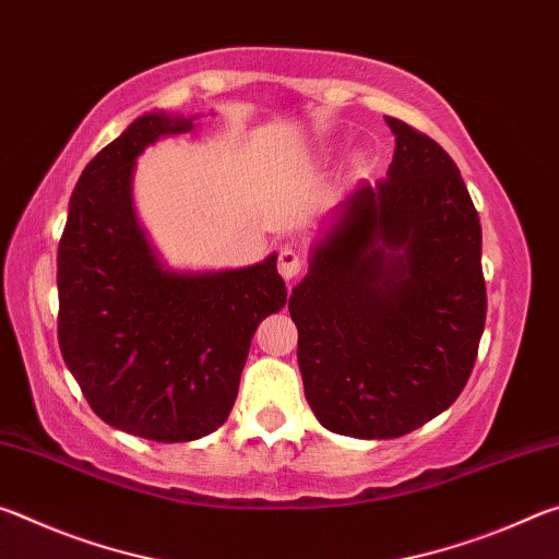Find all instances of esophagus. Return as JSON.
I'll return each instance as SVG.
<instances>
[{
  "label": "esophagus",
  "mask_w": 559,
  "mask_h": 559,
  "mask_svg": "<svg viewBox=\"0 0 559 559\" xmlns=\"http://www.w3.org/2000/svg\"><path fill=\"white\" fill-rule=\"evenodd\" d=\"M300 271H302V259L293 249H283L281 257H278V273H281V276L290 283L293 278L300 276Z\"/></svg>",
  "instance_id": "esophagus-1"
}]
</instances>
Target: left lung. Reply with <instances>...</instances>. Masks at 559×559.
<instances>
[{
	"label": "left lung",
	"instance_id": "1",
	"mask_svg": "<svg viewBox=\"0 0 559 559\" xmlns=\"http://www.w3.org/2000/svg\"><path fill=\"white\" fill-rule=\"evenodd\" d=\"M394 159L335 206L288 310L306 400L325 429L396 439L447 412L486 325L480 222L437 140L396 118Z\"/></svg>",
	"mask_w": 559,
	"mask_h": 559
}]
</instances>
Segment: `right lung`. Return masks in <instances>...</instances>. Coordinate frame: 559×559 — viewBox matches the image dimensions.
Masks as SVG:
<instances>
[{
	"label": "right lung",
	"instance_id": "1",
	"mask_svg": "<svg viewBox=\"0 0 559 559\" xmlns=\"http://www.w3.org/2000/svg\"><path fill=\"white\" fill-rule=\"evenodd\" d=\"M194 118L147 112L79 177L59 241V345L91 409L132 437L179 443L222 427L251 337L286 306L276 253L216 273L163 269L132 210V167Z\"/></svg>",
	"mask_w": 559,
	"mask_h": 559
}]
</instances>
